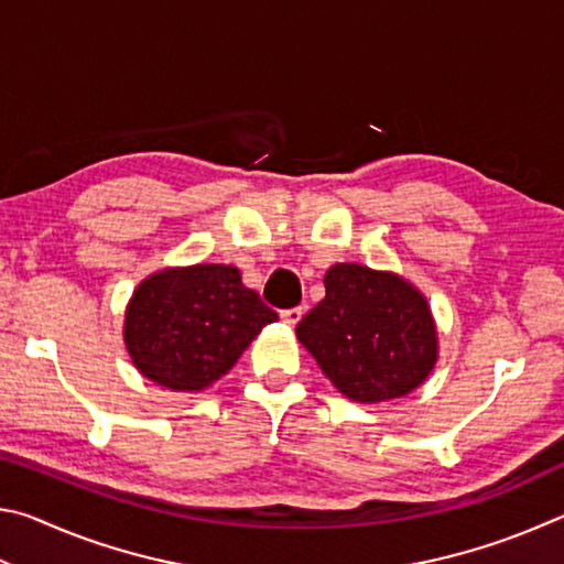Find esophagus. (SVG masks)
Segmentation results:
<instances>
[{"label":"esophagus","instance_id":"34e87169","mask_svg":"<svg viewBox=\"0 0 564 564\" xmlns=\"http://www.w3.org/2000/svg\"><path fill=\"white\" fill-rule=\"evenodd\" d=\"M303 318V308H289V311H281V321L289 323V326H295Z\"/></svg>","mask_w":564,"mask_h":564}]
</instances>
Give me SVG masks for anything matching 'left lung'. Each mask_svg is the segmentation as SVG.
Segmentation results:
<instances>
[{
    "label": "left lung",
    "mask_w": 564,
    "mask_h": 564,
    "mask_svg": "<svg viewBox=\"0 0 564 564\" xmlns=\"http://www.w3.org/2000/svg\"><path fill=\"white\" fill-rule=\"evenodd\" d=\"M323 283L326 299L305 313L295 336L343 395L383 403L431 376L437 330L415 285L360 263H336Z\"/></svg>",
    "instance_id": "left-lung-1"
}]
</instances>
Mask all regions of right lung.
Returning a JSON list of instances; mask_svg holds the SVG:
<instances>
[{
    "instance_id": "obj_1",
    "label": "right lung",
    "mask_w": 564,
    "mask_h": 564,
    "mask_svg": "<svg viewBox=\"0 0 564 564\" xmlns=\"http://www.w3.org/2000/svg\"><path fill=\"white\" fill-rule=\"evenodd\" d=\"M279 321L234 265L166 269L139 283L127 305L123 343L154 383L196 393L226 376L263 326Z\"/></svg>"
}]
</instances>
